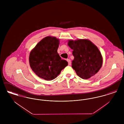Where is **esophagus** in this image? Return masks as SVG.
Wrapping results in <instances>:
<instances>
[{
	"instance_id": "obj_1",
	"label": "esophagus",
	"mask_w": 124,
	"mask_h": 124,
	"mask_svg": "<svg viewBox=\"0 0 124 124\" xmlns=\"http://www.w3.org/2000/svg\"><path fill=\"white\" fill-rule=\"evenodd\" d=\"M67 62H68V64H69V65H71V60H70V59H67Z\"/></svg>"
}]
</instances>
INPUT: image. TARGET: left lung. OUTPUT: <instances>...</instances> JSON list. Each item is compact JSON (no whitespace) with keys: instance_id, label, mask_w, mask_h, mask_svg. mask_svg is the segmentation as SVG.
I'll use <instances>...</instances> for the list:
<instances>
[{"instance_id":"1","label":"left lung","mask_w":124,"mask_h":124,"mask_svg":"<svg viewBox=\"0 0 124 124\" xmlns=\"http://www.w3.org/2000/svg\"><path fill=\"white\" fill-rule=\"evenodd\" d=\"M68 46L72 51L74 59L72 68L81 78L87 79L99 71L103 58L98 48L87 39L69 40Z\"/></svg>"}]
</instances>
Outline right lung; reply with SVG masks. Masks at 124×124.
Listing matches in <instances>:
<instances>
[{
    "label": "right lung",
    "instance_id": "obj_1",
    "mask_svg": "<svg viewBox=\"0 0 124 124\" xmlns=\"http://www.w3.org/2000/svg\"><path fill=\"white\" fill-rule=\"evenodd\" d=\"M59 39L47 36L42 39L31 50L29 62L32 70L39 77L47 81L53 80L68 65L57 53Z\"/></svg>",
    "mask_w": 124,
    "mask_h": 124
}]
</instances>
